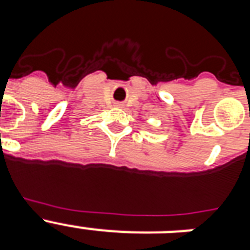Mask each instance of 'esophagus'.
<instances>
[{
    "label": "esophagus",
    "mask_w": 250,
    "mask_h": 250,
    "mask_svg": "<svg viewBox=\"0 0 250 250\" xmlns=\"http://www.w3.org/2000/svg\"><path fill=\"white\" fill-rule=\"evenodd\" d=\"M116 106H121V104H116Z\"/></svg>",
    "instance_id": "34e87169"
}]
</instances>
